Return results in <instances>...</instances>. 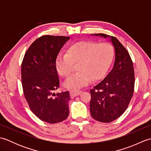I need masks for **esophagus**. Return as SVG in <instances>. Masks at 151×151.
Wrapping results in <instances>:
<instances>
[{"mask_svg": "<svg viewBox=\"0 0 151 151\" xmlns=\"http://www.w3.org/2000/svg\"><path fill=\"white\" fill-rule=\"evenodd\" d=\"M82 91L81 90H70V95L71 97H74L76 96L79 95L81 93H82Z\"/></svg>", "mask_w": 151, "mask_h": 151, "instance_id": "34e87169", "label": "esophagus"}]
</instances>
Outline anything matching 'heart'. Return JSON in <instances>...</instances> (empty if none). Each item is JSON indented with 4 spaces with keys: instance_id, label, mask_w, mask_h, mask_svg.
<instances>
[{
    "instance_id": "heart-1",
    "label": "heart",
    "mask_w": 151,
    "mask_h": 151,
    "mask_svg": "<svg viewBox=\"0 0 151 151\" xmlns=\"http://www.w3.org/2000/svg\"><path fill=\"white\" fill-rule=\"evenodd\" d=\"M114 55V47L110 43L80 41L71 45L65 55L58 56L56 67L61 76L67 78L73 72L74 65L78 64V72L64 83L65 88L76 90L87 86L91 80L97 81L103 77L111 65Z\"/></svg>"
}]
</instances>
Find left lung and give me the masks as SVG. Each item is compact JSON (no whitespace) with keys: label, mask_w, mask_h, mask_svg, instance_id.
<instances>
[{"label":"left lung","mask_w":151,"mask_h":151,"mask_svg":"<svg viewBox=\"0 0 151 151\" xmlns=\"http://www.w3.org/2000/svg\"><path fill=\"white\" fill-rule=\"evenodd\" d=\"M110 37L115 51L113 69L99 84L90 90V113L94 119L110 123L119 117L129 106L134 91V70L132 60L125 47L116 37Z\"/></svg>","instance_id":"1"}]
</instances>
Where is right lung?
Listing matches in <instances>:
<instances>
[{
    "label": "right lung",
    "instance_id": "right-lung-1",
    "mask_svg": "<svg viewBox=\"0 0 151 151\" xmlns=\"http://www.w3.org/2000/svg\"><path fill=\"white\" fill-rule=\"evenodd\" d=\"M69 37L45 35L35 40L21 64V82L24 97L31 111L41 121L60 123L69 114V91L54 93L60 87L56 60Z\"/></svg>",
    "mask_w": 151,
    "mask_h": 151
}]
</instances>
